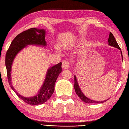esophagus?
<instances>
[{
    "mask_svg": "<svg viewBox=\"0 0 129 129\" xmlns=\"http://www.w3.org/2000/svg\"><path fill=\"white\" fill-rule=\"evenodd\" d=\"M70 67L69 62L67 60H64L62 62V67L64 69H68Z\"/></svg>",
    "mask_w": 129,
    "mask_h": 129,
    "instance_id": "34e87169",
    "label": "esophagus"
}]
</instances>
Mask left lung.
<instances>
[{"mask_svg": "<svg viewBox=\"0 0 129 129\" xmlns=\"http://www.w3.org/2000/svg\"><path fill=\"white\" fill-rule=\"evenodd\" d=\"M108 43H109V45L114 46V47L119 49V50H121L120 46H119L118 44L116 42V41L115 39V38L114 37L113 34L111 33L110 32V34H109V38L108 39ZM121 54L122 56V52L121 51ZM74 89H75V91L76 93V94L81 99V100L82 101H83L84 102L86 103H90V104H100V103H103L105 101H107V100H104V101H97L95 100H92L90 99L87 98L83 92L81 91V90L80 88V87L79 86V84L78 83V81L77 79H76V76L74 75Z\"/></svg>", "mask_w": 129, "mask_h": 129, "instance_id": "obj_1", "label": "left lung"}]
</instances>
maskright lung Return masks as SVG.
Instances as JSON below:
<instances>
[{
	"label": "right lung",
	"instance_id": "add662e5",
	"mask_svg": "<svg viewBox=\"0 0 129 129\" xmlns=\"http://www.w3.org/2000/svg\"><path fill=\"white\" fill-rule=\"evenodd\" d=\"M45 38V30L44 29L30 28L18 34L12 41L5 56V66L7 68L8 80L11 88L19 98L30 105H36L42 104L50 98L54 91L55 83L59 75L61 72V62H59L48 70L45 81L38 94L31 98L23 96L19 94L14 88L11 82L12 65L15 56L27 45L46 46V42Z\"/></svg>",
	"mask_w": 129,
	"mask_h": 129
}]
</instances>
